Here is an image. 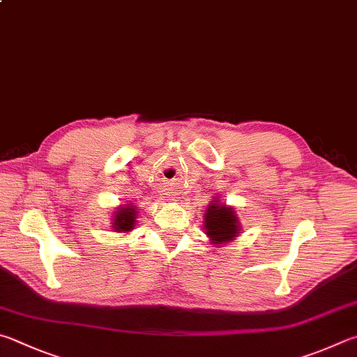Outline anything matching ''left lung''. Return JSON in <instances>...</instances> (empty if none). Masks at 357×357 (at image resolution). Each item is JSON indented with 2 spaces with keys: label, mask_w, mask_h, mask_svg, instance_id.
<instances>
[{
  "label": "left lung",
  "mask_w": 357,
  "mask_h": 357,
  "mask_svg": "<svg viewBox=\"0 0 357 357\" xmlns=\"http://www.w3.org/2000/svg\"><path fill=\"white\" fill-rule=\"evenodd\" d=\"M241 231L234 206H228L218 197L212 198L204 212V234L209 237V242L215 246L226 245L236 241Z\"/></svg>",
  "instance_id": "obj_1"
}]
</instances>
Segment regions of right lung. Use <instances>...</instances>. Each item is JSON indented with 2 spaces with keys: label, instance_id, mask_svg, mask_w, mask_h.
Segmentation results:
<instances>
[{
  "label": "right lung",
  "instance_id": "obj_1",
  "mask_svg": "<svg viewBox=\"0 0 357 357\" xmlns=\"http://www.w3.org/2000/svg\"><path fill=\"white\" fill-rule=\"evenodd\" d=\"M137 215L139 211L134 203L120 204L112 212V229L115 232H131L137 225Z\"/></svg>",
  "mask_w": 357,
  "mask_h": 357
}]
</instances>
